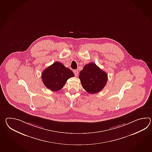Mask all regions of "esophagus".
Here are the masks:
<instances>
[{
  "label": "esophagus",
  "instance_id": "esophagus-1",
  "mask_svg": "<svg viewBox=\"0 0 152 152\" xmlns=\"http://www.w3.org/2000/svg\"><path fill=\"white\" fill-rule=\"evenodd\" d=\"M74 73L75 75V76H77L78 74V71L77 70H74Z\"/></svg>",
  "mask_w": 152,
  "mask_h": 152
}]
</instances>
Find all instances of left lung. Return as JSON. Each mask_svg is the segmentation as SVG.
Here are the masks:
<instances>
[{
  "mask_svg": "<svg viewBox=\"0 0 152 152\" xmlns=\"http://www.w3.org/2000/svg\"><path fill=\"white\" fill-rule=\"evenodd\" d=\"M78 77L83 89L91 94L101 91L107 81V74L94 63L85 65Z\"/></svg>",
  "mask_w": 152,
  "mask_h": 152,
  "instance_id": "8db88e82",
  "label": "left lung"
}]
</instances>
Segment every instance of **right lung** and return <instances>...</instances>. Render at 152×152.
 <instances>
[{
	"mask_svg": "<svg viewBox=\"0 0 152 152\" xmlns=\"http://www.w3.org/2000/svg\"><path fill=\"white\" fill-rule=\"evenodd\" d=\"M74 74L62 63L54 62L42 72L41 78L44 85L52 91H58L63 87L69 78Z\"/></svg>",
	"mask_w": 152,
	"mask_h": 152,
	"instance_id": "obj_1",
	"label": "right lung"
}]
</instances>
